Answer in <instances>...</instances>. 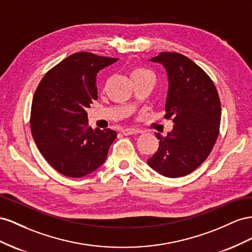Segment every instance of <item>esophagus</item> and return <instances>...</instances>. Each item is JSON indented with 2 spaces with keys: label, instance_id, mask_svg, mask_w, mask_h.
Returning <instances> with one entry per match:
<instances>
[{
  "label": "esophagus",
  "instance_id": "1",
  "mask_svg": "<svg viewBox=\"0 0 252 252\" xmlns=\"http://www.w3.org/2000/svg\"><path fill=\"white\" fill-rule=\"evenodd\" d=\"M140 133L138 130H136V128H125V130H122V134L128 136V135H134V134H138Z\"/></svg>",
  "mask_w": 252,
  "mask_h": 252
}]
</instances>
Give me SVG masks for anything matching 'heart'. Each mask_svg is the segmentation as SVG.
I'll return each mask as SVG.
<instances>
[{
	"mask_svg": "<svg viewBox=\"0 0 252 252\" xmlns=\"http://www.w3.org/2000/svg\"><path fill=\"white\" fill-rule=\"evenodd\" d=\"M130 78L132 82H134L138 80H143V79H154V75L151 70L138 66V67H134L131 70Z\"/></svg>",
	"mask_w": 252,
	"mask_h": 252,
	"instance_id": "obj_1",
	"label": "heart"
}]
</instances>
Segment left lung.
<instances>
[{
    "label": "left lung",
    "instance_id": "1",
    "mask_svg": "<svg viewBox=\"0 0 252 252\" xmlns=\"http://www.w3.org/2000/svg\"><path fill=\"white\" fill-rule=\"evenodd\" d=\"M151 61L167 70L169 90L164 118L173 130L159 139L157 152L148 164L171 178L188 175L209 156L220 133V101L217 88L205 71L188 57L163 52Z\"/></svg>",
    "mask_w": 252,
    "mask_h": 252
}]
</instances>
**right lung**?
I'll return each instance as SVG.
<instances>
[{
    "label": "right lung",
    "instance_id": "right-lung-1",
    "mask_svg": "<svg viewBox=\"0 0 252 252\" xmlns=\"http://www.w3.org/2000/svg\"><path fill=\"white\" fill-rule=\"evenodd\" d=\"M118 58L80 52L49 69L34 92L31 130L46 161L62 175L83 177L104 162L117 133L93 130L86 107L98 98L96 77Z\"/></svg>",
    "mask_w": 252,
    "mask_h": 252
}]
</instances>
